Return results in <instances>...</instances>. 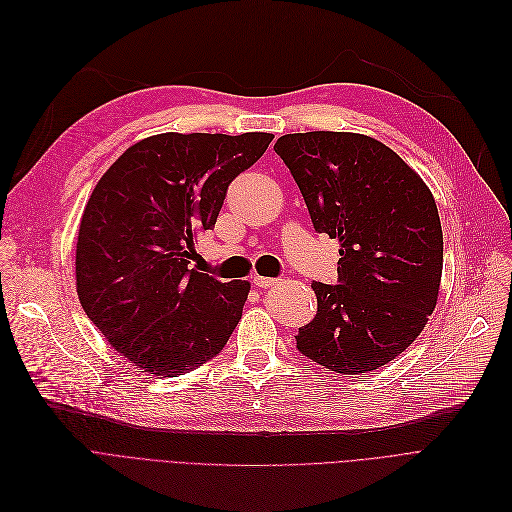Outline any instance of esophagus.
I'll use <instances>...</instances> for the list:
<instances>
[{
	"mask_svg": "<svg viewBox=\"0 0 512 512\" xmlns=\"http://www.w3.org/2000/svg\"><path fill=\"white\" fill-rule=\"evenodd\" d=\"M252 283H254L256 287H260V289H262V287L266 289V287H273V285H277V283H279V279H273V277H260V275H254V277H252Z\"/></svg>",
	"mask_w": 512,
	"mask_h": 512,
	"instance_id": "obj_1",
	"label": "esophagus"
}]
</instances>
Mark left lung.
<instances>
[{
    "label": "left lung",
    "mask_w": 512,
    "mask_h": 512,
    "mask_svg": "<svg viewBox=\"0 0 512 512\" xmlns=\"http://www.w3.org/2000/svg\"><path fill=\"white\" fill-rule=\"evenodd\" d=\"M275 152L314 231L339 241L337 285L312 283L316 316L298 331V350L335 373L375 371L415 342L437 302L444 237L431 191L367 135L289 133Z\"/></svg>",
    "instance_id": "obj_1"
}]
</instances>
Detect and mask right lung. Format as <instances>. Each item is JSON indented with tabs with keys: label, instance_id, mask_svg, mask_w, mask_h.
<instances>
[{
	"label": "right lung",
	"instance_id": "1",
	"mask_svg": "<svg viewBox=\"0 0 512 512\" xmlns=\"http://www.w3.org/2000/svg\"><path fill=\"white\" fill-rule=\"evenodd\" d=\"M271 133H162L120 156L95 185L77 241V291L91 323L137 369L177 377L227 344L250 283L191 269L231 181Z\"/></svg>",
	"mask_w": 512,
	"mask_h": 512
}]
</instances>
